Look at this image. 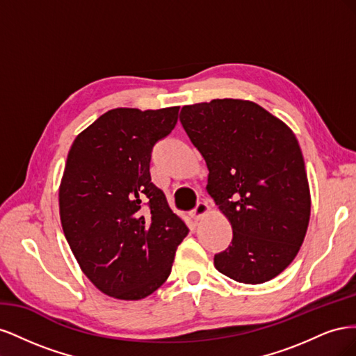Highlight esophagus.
Here are the masks:
<instances>
[{
    "instance_id": "obj_1",
    "label": "esophagus",
    "mask_w": 356,
    "mask_h": 356,
    "mask_svg": "<svg viewBox=\"0 0 356 356\" xmlns=\"http://www.w3.org/2000/svg\"><path fill=\"white\" fill-rule=\"evenodd\" d=\"M208 212H209L208 203H207V202H199V203L196 204V208L190 212V215H191L193 220L197 221V220H200L202 217H204V215H207Z\"/></svg>"
}]
</instances>
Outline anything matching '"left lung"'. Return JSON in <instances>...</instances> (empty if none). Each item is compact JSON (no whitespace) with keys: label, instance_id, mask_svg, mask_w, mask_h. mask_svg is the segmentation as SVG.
I'll return each mask as SVG.
<instances>
[{"label":"left lung","instance_id":"obj_1","mask_svg":"<svg viewBox=\"0 0 356 356\" xmlns=\"http://www.w3.org/2000/svg\"><path fill=\"white\" fill-rule=\"evenodd\" d=\"M179 122L207 161L208 193L233 229L215 267L242 284L270 281L296 258L310 218L296 135L260 105L241 99L186 105Z\"/></svg>","mask_w":356,"mask_h":356}]
</instances>
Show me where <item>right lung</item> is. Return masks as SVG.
I'll return each mask as SVG.
<instances>
[{
	"mask_svg": "<svg viewBox=\"0 0 356 356\" xmlns=\"http://www.w3.org/2000/svg\"><path fill=\"white\" fill-rule=\"evenodd\" d=\"M178 111L111 110L68 153L59 188L62 229L83 273L110 297L153 294L188 234L149 177L153 147L175 127Z\"/></svg>",
	"mask_w": 356,
	"mask_h": 356,
	"instance_id": "right-lung-1",
	"label": "right lung"
}]
</instances>
